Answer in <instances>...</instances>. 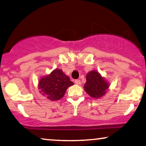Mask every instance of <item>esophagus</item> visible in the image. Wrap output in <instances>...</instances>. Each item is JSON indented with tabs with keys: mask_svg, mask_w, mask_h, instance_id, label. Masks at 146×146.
Here are the masks:
<instances>
[{
	"mask_svg": "<svg viewBox=\"0 0 146 146\" xmlns=\"http://www.w3.org/2000/svg\"><path fill=\"white\" fill-rule=\"evenodd\" d=\"M75 83L76 84H77V85H80V84H81V82H80V80H75Z\"/></svg>",
	"mask_w": 146,
	"mask_h": 146,
	"instance_id": "obj_1",
	"label": "esophagus"
}]
</instances>
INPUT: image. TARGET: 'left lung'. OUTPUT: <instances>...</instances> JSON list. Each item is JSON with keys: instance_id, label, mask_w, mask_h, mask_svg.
<instances>
[{"instance_id": "obj_1", "label": "left lung", "mask_w": 146, "mask_h": 146, "mask_svg": "<svg viewBox=\"0 0 146 146\" xmlns=\"http://www.w3.org/2000/svg\"><path fill=\"white\" fill-rule=\"evenodd\" d=\"M108 88L109 83L98 71H91L86 75V82L84 88L92 98H101L106 94Z\"/></svg>"}]
</instances>
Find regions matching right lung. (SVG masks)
<instances>
[{
    "mask_svg": "<svg viewBox=\"0 0 146 146\" xmlns=\"http://www.w3.org/2000/svg\"><path fill=\"white\" fill-rule=\"evenodd\" d=\"M70 78L61 69H56L49 75L43 76L38 83L40 93L48 99L54 101L60 100L66 93V90L73 85Z\"/></svg>",
    "mask_w": 146,
    "mask_h": 146,
    "instance_id": "obj_1",
    "label": "right lung"
}]
</instances>
